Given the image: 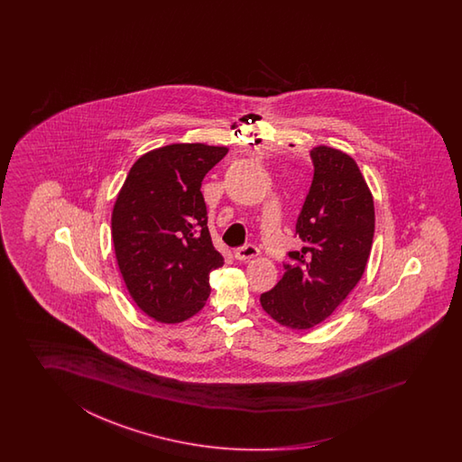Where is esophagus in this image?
I'll list each match as a JSON object with an SVG mask.
<instances>
[{"mask_svg":"<svg viewBox=\"0 0 462 462\" xmlns=\"http://www.w3.org/2000/svg\"><path fill=\"white\" fill-rule=\"evenodd\" d=\"M259 254V249L254 245H245L235 249V257L237 261H247Z\"/></svg>","mask_w":462,"mask_h":462,"instance_id":"34e87169","label":"esophagus"}]
</instances>
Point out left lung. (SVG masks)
<instances>
[{"mask_svg": "<svg viewBox=\"0 0 462 462\" xmlns=\"http://www.w3.org/2000/svg\"><path fill=\"white\" fill-rule=\"evenodd\" d=\"M312 185L297 217L304 245L291 251L282 279L261 294L267 314L307 330L324 322L362 279L374 233V197L354 158L337 148L310 150Z\"/></svg>", "mask_w": 462, "mask_h": 462, "instance_id": "1", "label": "left lung"}]
</instances>
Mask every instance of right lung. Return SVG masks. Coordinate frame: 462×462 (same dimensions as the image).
I'll list each match as a JSON object with an SVG mask.
<instances>
[{"label": "right lung", "instance_id": "1", "mask_svg": "<svg viewBox=\"0 0 462 462\" xmlns=\"http://www.w3.org/2000/svg\"><path fill=\"white\" fill-rule=\"evenodd\" d=\"M226 147L173 143L130 168L112 211L118 269L135 304L162 324L198 314L209 273L225 264L211 243L201 181Z\"/></svg>", "mask_w": 462, "mask_h": 462}]
</instances>
